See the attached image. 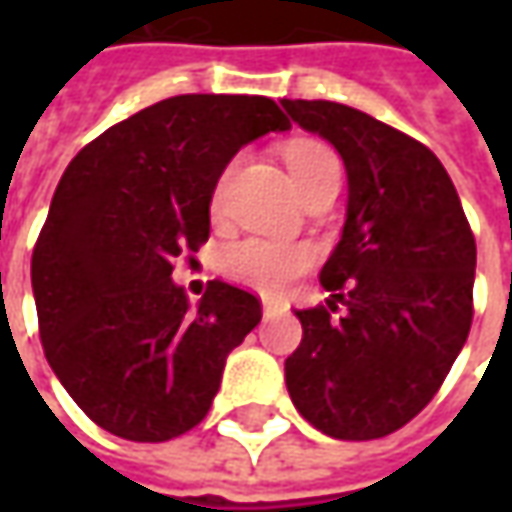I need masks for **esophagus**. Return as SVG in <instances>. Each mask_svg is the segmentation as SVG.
Wrapping results in <instances>:
<instances>
[{"instance_id": "1", "label": "esophagus", "mask_w": 512, "mask_h": 512, "mask_svg": "<svg viewBox=\"0 0 512 512\" xmlns=\"http://www.w3.org/2000/svg\"><path fill=\"white\" fill-rule=\"evenodd\" d=\"M262 310H265V316H273V313L282 310V305H279L276 299H262Z\"/></svg>"}]
</instances>
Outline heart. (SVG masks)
Here are the masks:
<instances>
[{"mask_svg": "<svg viewBox=\"0 0 512 512\" xmlns=\"http://www.w3.org/2000/svg\"><path fill=\"white\" fill-rule=\"evenodd\" d=\"M285 159L299 187L325 170H339V156L322 142H293L285 150ZM219 196H222V185L216 190V199ZM307 265H310L307 247L285 245V242L259 239V236L233 242L222 253V270L227 279L262 290V293H282L293 279L305 273Z\"/></svg>", "mask_w": 512, "mask_h": 512, "instance_id": "b5f03b06", "label": "heart"}]
</instances>
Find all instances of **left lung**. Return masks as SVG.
Wrapping results in <instances>:
<instances>
[{
  "instance_id": "obj_1",
  "label": "left lung",
  "mask_w": 512,
  "mask_h": 512,
  "mask_svg": "<svg viewBox=\"0 0 512 512\" xmlns=\"http://www.w3.org/2000/svg\"><path fill=\"white\" fill-rule=\"evenodd\" d=\"M347 170L342 239L319 273L327 307L296 310L287 356L296 410L344 442L399 430L442 387L473 322L476 239L436 153L339 102L282 99ZM345 307L339 320L329 310Z\"/></svg>"
}]
</instances>
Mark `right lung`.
Returning <instances> with one entry per match:
<instances>
[{"label": "right lung", "mask_w": 512, "mask_h": 512, "mask_svg": "<svg viewBox=\"0 0 512 512\" xmlns=\"http://www.w3.org/2000/svg\"><path fill=\"white\" fill-rule=\"evenodd\" d=\"M287 128L267 96L185 93L108 128L62 173L30 262L39 336L70 399L113 436L196 427L227 353L259 325L253 293L213 279L190 305L170 273L207 242L227 162Z\"/></svg>", "instance_id": "obj_1"}]
</instances>
